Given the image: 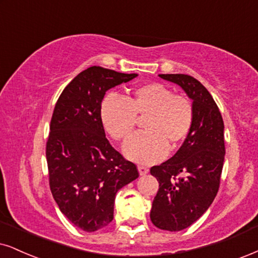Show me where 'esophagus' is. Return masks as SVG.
Wrapping results in <instances>:
<instances>
[{"label": "esophagus", "mask_w": 258, "mask_h": 258, "mask_svg": "<svg viewBox=\"0 0 258 258\" xmlns=\"http://www.w3.org/2000/svg\"><path fill=\"white\" fill-rule=\"evenodd\" d=\"M138 170H139V173L141 174V176H145V174H147L148 173V167H146V166H141V165H140V166H138Z\"/></svg>", "instance_id": "1"}]
</instances>
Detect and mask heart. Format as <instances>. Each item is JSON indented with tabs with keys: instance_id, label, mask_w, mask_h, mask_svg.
<instances>
[{
	"instance_id": "heart-1",
	"label": "heart",
	"mask_w": 258,
	"mask_h": 258,
	"mask_svg": "<svg viewBox=\"0 0 258 258\" xmlns=\"http://www.w3.org/2000/svg\"><path fill=\"white\" fill-rule=\"evenodd\" d=\"M146 117V133L134 136L124 151L138 163L152 164L166 157L168 146L174 149L185 141L194 124V105L186 95L152 82L136 88L128 99L107 95L100 107L105 130L119 142L128 141L138 118Z\"/></svg>"
}]
</instances>
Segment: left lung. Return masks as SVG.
I'll return each mask as SVG.
<instances>
[{
	"label": "left lung",
	"instance_id": "obj_1",
	"mask_svg": "<svg viewBox=\"0 0 258 258\" xmlns=\"http://www.w3.org/2000/svg\"><path fill=\"white\" fill-rule=\"evenodd\" d=\"M194 100V124L172 158L151 167L159 182L151 220L165 231H182L192 225L217 196L225 159L224 120L218 105L199 80L185 74H160Z\"/></svg>",
	"mask_w": 258,
	"mask_h": 258
}]
</instances>
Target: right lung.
<instances>
[{"label":"right lung","instance_id":"obj_1","mask_svg":"<svg viewBox=\"0 0 258 258\" xmlns=\"http://www.w3.org/2000/svg\"><path fill=\"white\" fill-rule=\"evenodd\" d=\"M136 76L90 67L66 86L53 109L46 141L50 190L82 231L107 226L117 191L139 177L136 165L110 145L100 118L105 92Z\"/></svg>","mask_w":258,"mask_h":258}]
</instances>
